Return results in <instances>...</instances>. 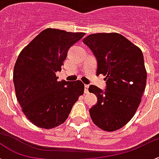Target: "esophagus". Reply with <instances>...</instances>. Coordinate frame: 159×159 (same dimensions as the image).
I'll use <instances>...</instances> for the list:
<instances>
[{"mask_svg":"<svg viewBox=\"0 0 159 159\" xmlns=\"http://www.w3.org/2000/svg\"><path fill=\"white\" fill-rule=\"evenodd\" d=\"M88 88H89V85H88V84H84V93H88Z\"/></svg>","mask_w":159,"mask_h":159,"instance_id":"1","label":"esophagus"}]
</instances>
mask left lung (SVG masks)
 Masks as SVG:
<instances>
[{"label": "left lung", "mask_w": 159, "mask_h": 159, "mask_svg": "<svg viewBox=\"0 0 159 159\" xmlns=\"http://www.w3.org/2000/svg\"><path fill=\"white\" fill-rule=\"evenodd\" d=\"M98 61L97 75L106 78L104 91L91 85L98 103L89 110L97 126L107 132L122 128L133 118L146 88L147 72L141 49L116 33L91 34L83 39Z\"/></svg>", "instance_id": "8db88e82"}]
</instances>
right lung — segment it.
I'll return each mask as SVG.
<instances>
[{"label": "right lung", "instance_id": "1", "mask_svg": "<svg viewBox=\"0 0 159 159\" xmlns=\"http://www.w3.org/2000/svg\"><path fill=\"white\" fill-rule=\"evenodd\" d=\"M84 33L44 30L23 49L13 69L15 92L23 113L33 124L52 129L66 121L84 93L81 81H58L68 49Z\"/></svg>", "mask_w": 159, "mask_h": 159}]
</instances>
